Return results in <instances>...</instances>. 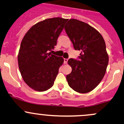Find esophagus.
I'll use <instances>...</instances> for the list:
<instances>
[{"instance_id":"1","label":"esophagus","mask_w":124,"mask_h":124,"mask_svg":"<svg viewBox=\"0 0 124 124\" xmlns=\"http://www.w3.org/2000/svg\"><path fill=\"white\" fill-rule=\"evenodd\" d=\"M64 61H63V63H65V64H66V63H67V62H68V59H65V58H64Z\"/></svg>"}]
</instances>
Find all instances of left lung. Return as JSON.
<instances>
[{
  "label": "left lung",
  "mask_w": 124,
  "mask_h": 124,
  "mask_svg": "<svg viewBox=\"0 0 124 124\" xmlns=\"http://www.w3.org/2000/svg\"><path fill=\"white\" fill-rule=\"evenodd\" d=\"M65 30L74 49L81 52L77 59L68 61L72 68L66 75L68 83L75 92L88 93L97 87L106 72L109 57L105 40L93 27L75 19L69 20Z\"/></svg>",
  "instance_id": "1"
}]
</instances>
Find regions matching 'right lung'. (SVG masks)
I'll return each instance as SVG.
<instances>
[{"mask_svg": "<svg viewBox=\"0 0 124 124\" xmlns=\"http://www.w3.org/2000/svg\"><path fill=\"white\" fill-rule=\"evenodd\" d=\"M68 20L59 17L45 19L32 26L22 40L19 68L26 84L35 90H47L54 84L63 58L49 52L57 45Z\"/></svg>", "mask_w": 124, "mask_h": 124, "instance_id": "obj_1", "label": "right lung"}]
</instances>
